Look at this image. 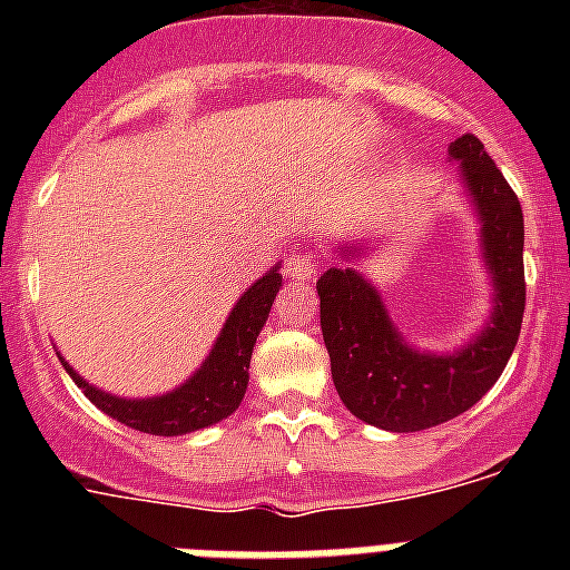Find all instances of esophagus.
Masks as SVG:
<instances>
[{
    "label": "esophagus",
    "instance_id": "esophagus-1",
    "mask_svg": "<svg viewBox=\"0 0 570 570\" xmlns=\"http://www.w3.org/2000/svg\"><path fill=\"white\" fill-rule=\"evenodd\" d=\"M320 268V254L316 250H302V254L288 256V276L291 279H311Z\"/></svg>",
    "mask_w": 570,
    "mask_h": 570
}]
</instances>
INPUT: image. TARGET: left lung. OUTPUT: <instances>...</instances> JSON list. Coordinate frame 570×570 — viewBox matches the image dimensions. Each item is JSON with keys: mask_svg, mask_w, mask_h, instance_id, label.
Listing matches in <instances>:
<instances>
[{"mask_svg": "<svg viewBox=\"0 0 570 570\" xmlns=\"http://www.w3.org/2000/svg\"><path fill=\"white\" fill-rule=\"evenodd\" d=\"M471 210L480 223L482 265L491 279V311L480 331L454 351H422L405 340L382 294L351 259H365L371 239L336 248L340 265L316 282L322 340L336 394L356 420L414 434L465 414L500 380L511 360L525 311L522 208L505 176L476 136L448 145Z\"/></svg>", "mask_w": 570, "mask_h": 570, "instance_id": "left-lung-1", "label": "left lung"}]
</instances>
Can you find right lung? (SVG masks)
<instances>
[{
    "label": "right lung",
    "instance_id": "obj_1",
    "mask_svg": "<svg viewBox=\"0 0 570 570\" xmlns=\"http://www.w3.org/2000/svg\"><path fill=\"white\" fill-rule=\"evenodd\" d=\"M279 288L282 274L279 265H274L268 274H262L236 299V305L230 308L228 320H225L223 331L216 336L214 347L203 360V365L196 367L183 385H176L168 394L145 396V400L108 394L102 387L90 385L79 371H73V365H68V360L59 351L57 356L70 374V380L82 387V394L99 411L114 416L116 422L154 436L194 434V431H203V428L228 420L239 407L242 396L248 391V367L256 336H259V331L268 322L271 305H274Z\"/></svg>",
    "mask_w": 570,
    "mask_h": 570
}]
</instances>
